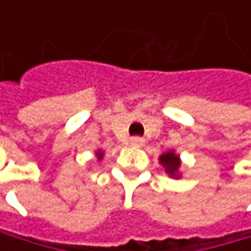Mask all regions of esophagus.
Here are the masks:
<instances>
[{
    "label": "esophagus",
    "mask_w": 251,
    "mask_h": 251,
    "mask_svg": "<svg viewBox=\"0 0 251 251\" xmlns=\"http://www.w3.org/2000/svg\"><path fill=\"white\" fill-rule=\"evenodd\" d=\"M129 143H131V146L140 148V146H143V144H144V138H141V137H132L129 140Z\"/></svg>",
    "instance_id": "1"
}]
</instances>
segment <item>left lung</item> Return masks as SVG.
Masks as SVG:
<instances>
[{"label": "left lung", "instance_id": "8db88e82", "mask_svg": "<svg viewBox=\"0 0 251 251\" xmlns=\"http://www.w3.org/2000/svg\"><path fill=\"white\" fill-rule=\"evenodd\" d=\"M159 161L162 164V167L166 169V173L172 175L173 177H177L176 173H177V169L180 166V161H179V156L175 155L173 152H167L159 156Z\"/></svg>", "mask_w": 251, "mask_h": 251}]
</instances>
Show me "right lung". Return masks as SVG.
Listing matches in <instances>:
<instances>
[{
  "label": "right lung",
  "mask_w": 251,
  "mask_h": 251,
  "mask_svg": "<svg viewBox=\"0 0 251 251\" xmlns=\"http://www.w3.org/2000/svg\"><path fill=\"white\" fill-rule=\"evenodd\" d=\"M96 155H98V159H100V158H102V155H103V153H102V152H100V151H98V153H96Z\"/></svg>",
  "instance_id": "1"
}]
</instances>
